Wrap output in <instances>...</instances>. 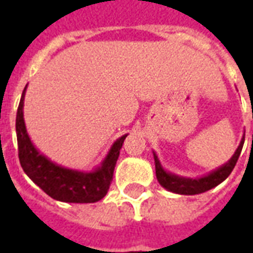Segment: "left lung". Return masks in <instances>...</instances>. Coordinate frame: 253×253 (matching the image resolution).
Here are the masks:
<instances>
[{
    "label": "left lung",
    "mask_w": 253,
    "mask_h": 253,
    "mask_svg": "<svg viewBox=\"0 0 253 253\" xmlns=\"http://www.w3.org/2000/svg\"><path fill=\"white\" fill-rule=\"evenodd\" d=\"M244 135L240 141L239 148L236 149V152L228 163H225L221 167H218L217 169L211 170L207 175H203L201 177H186V176L172 173L169 170L165 169L163 164L160 163L159 156L156 154V152H153L157 180L165 190L170 191L173 194H180V195H196V194H202V192L211 190L214 187H217L218 184H221L232 173L234 165L240 157L243 145H244Z\"/></svg>",
    "instance_id": "1"
}]
</instances>
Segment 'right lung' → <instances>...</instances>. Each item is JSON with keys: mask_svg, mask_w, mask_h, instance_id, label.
Masks as SVG:
<instances>
[{"mask_svg": "<svg viewBox=\"0 0 253 253\" xmlns=\"http://www.w3.org/2000/svg\"><path fill=\"white\" fill-rule=\"evenodd\" d=\"M28 85V84H27ZM25 85L16 116L19 159L25 175L52 199L66 203H94L103 199L110 188L116 161L127 134L112 143L104 160L92 170L67 168L41 153L31 141L24 122Z\"/></svg>", "mask_w": 253, "mask_h": 253, "instance_id": "obj_1", "label": "right lung"}]
</instances>
